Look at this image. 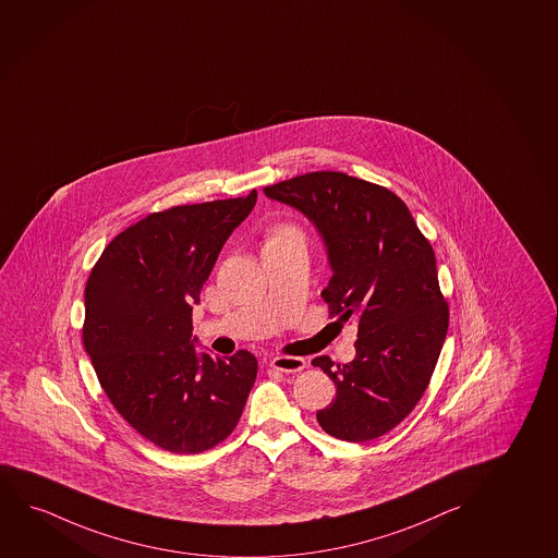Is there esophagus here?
<instances>
[{
    "mask_svg": "<svg viewBox=\"0 0 558 558\" xmlns=\"http://www.w3.org/2000/svg\"><path fill=\"white\" fill-rule=\"evenodd\" d=\"M305 364H307L305 359H300V356H274V359L269 360V366L274 367V369H279V372H284V374L302 372Z\"/></svg>",
    "mask_w": 558,
    "mask_h": 558,
    "instance_id": "34e87169",
    "label": "esophagus"
}]
</instances>
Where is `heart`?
<instances>
[{
    "label": "heart",
    "instance_id": "heart-1",
    "mask_svg": "<svg viewBox=\"0 0 558 558\" xmlns=\"http://www.w3.org/2000/svg\"><path fill=\"white\" fill-rule=\"evenodd\" d=\"M287 233H298V230L296 228H292V226H281V228H277L271 238H279V235H287ZM271 238H269V240H271Z\"/></svg>",
    "mask_w": 558,
    "mask_h": 558
}]
</instances>
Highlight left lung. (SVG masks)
<instances>
[{
	"instance_id": "left-lung-1",
	"label": "left lung",
	"mask_w": 558,
	"mask_h": 558,
	"mask_svg": "<svg viewBox=\"0 0 558 558\" xmlns=\"http://www.w3.org/2000/svg\"><path fill=\"white\" fill-rule=\"evenodd\" d=\"M264 192L317 226L332 268L323 290L330 318L359 325L353 362L313 360L336 385L318 424L351 444L379 438L423 398L449 328L430 241L395 192L341 171L292 177Z\"/></svg>"
}]
</instances>
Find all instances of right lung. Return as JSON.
I'll list each match as a JSON object with an SVG mask.
<instances>
[{"label": "right lung", "instance_id": "right-lung-1", "mask_svg": "<svg viewBox=\"0 0 558 558\" xmlns=\"http://www.w3.org/2000/svg\"><path fill=\"white\" fill-rule=\"evenodd\" d=\"M256 196L150 213L104 248L86 281L83 343L99 385L163 451L196 454L225 441L256 379L254 354L198 356L192 339V304Z\"/></svg>", "mask_w": 558, "mask_h": 558}]
</instances>
